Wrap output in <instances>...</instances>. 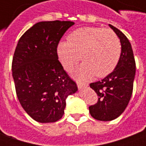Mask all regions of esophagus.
<instances>
[{
    "label": "esophagus",
    "instance_id": "obj_1",
    "mask_svg": "<svg viewBox=\"0 0 146 146\" xmlns=\"http://www.w3.org/2000/svg\"><path fill=\"white\" fill-rule=\"evenodd\" d=\"M76 84H77V87H78V88L79 89H81L83 88H85V87H88V84L80 82V81H77V82H76Z\"/></svg>",
    "mask_w": 146,
    "mask_h": 146
}]
</instances>
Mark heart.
Wrapping results in <instances>:
<instances>
[{
	"label": "heart",
	"mask_w": 146,
	"mask_h": 146,
	"mask_svg": "<svg viewBox=\"0 0 146 146\" xmlns=\"http://www.w3.org/2000/svg\"><path fill=\"white\" fill-rule=\"evenodd\" d=\"M121 54V44L113 30L99 27H82L68 36V41L57 46L58 60L66 70H71L79 61L84 62L76 70L79 78L109 75L116 68Z\"/></svg>",
	"instance_id": "1"
}]
</instances>
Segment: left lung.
<instances>
[{
	"mask_svg": "<svg viewBox=\"0 0 146 146\" xmlns=\"http://www.w3.org/2000/svg\"><path fill=\"white\" fill-rule=\"evenodd\" d=\"M121 44L119 62L113 72L102 80L90 84L98 96V102L89 107L93 118L110 121L117 118L127 106L133 92L135 76V61L131 44L117 28L109 24Z\"/></svg>",
	"mask_w": 146,
	"mask_h": 146,
	"instance_id": "8db88e82",
	"label": "left lung"
}]
</instances>
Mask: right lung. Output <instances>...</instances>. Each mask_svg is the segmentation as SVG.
Instances as JSON below:
<instances>
[{
    "instance_id": "obj_1",
    "label": "right lung",
    "mask_w": 146,
    "mask_h": 146,
    "mask_svg": "<svg viewBox=\"0 0 146 146\" xmlns=\"http://www.w3.org/2000/svg\"><path fill=\"white\" fill-rule=\"evenodd\" d=\"M73 25L70 21L40 22L18 42L11 66L16 95L24 110L37 122L60 119L67 97L77 92L57 54L60 39Z\"/></svg>"
}]
</instances>
